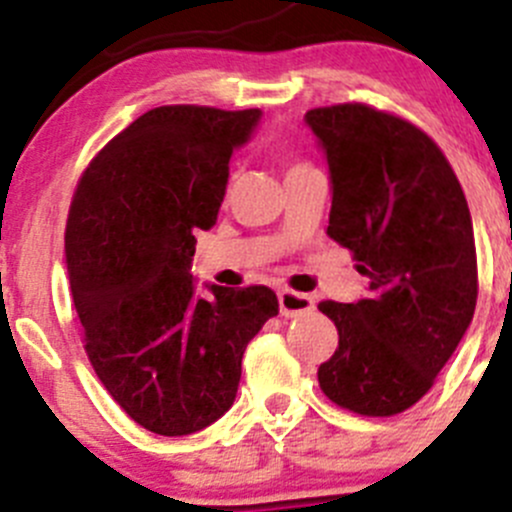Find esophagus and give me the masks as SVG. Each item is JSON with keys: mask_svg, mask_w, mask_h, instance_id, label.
<instances>
[{"mask_svg": "<svg viewBox=\"0 0 512 512\" xmlns=\"http://www.w3.org/2000/svg\"><path fill=\"white\" fill-rule=\"evenodd\" d=\"M280 312L285 317H304V314L314 312V299L304 292H294V289H280Z\"/></svg>", "mask_w": 512, "mask_h": 512, "instance_id": "34e87169", "label": "esophagus"}]
</instances>
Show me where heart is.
<instances>
[{"mask_svg":"<svg viewBox=\"0 0 512 512\" xmlns=\"http://www.w3.org/2000/svg\"><path fill=\"white\" fill-rule=\"evenodd\" d=\"M297 165H302V163H297ZM292 168H294V165H292Z\"/></svg>","mask_w":512,"mask_h":512,"instance_id":"heart-1","label":"heart"}]
</instances>
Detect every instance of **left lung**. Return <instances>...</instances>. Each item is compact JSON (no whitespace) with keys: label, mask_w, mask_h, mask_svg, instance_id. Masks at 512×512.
<instances>
[{"label":"left lung","mask_w":512,"mask_h":512,"mask_svg":"<svg viewBox=\"0 0 512 512\" xmlns=\"http://www.w3.org/2000/svg\"><path fill=\"white\" fill-rule=\"evenodd\" d=\"M327 151V235L369 277V297L319 302L339 332L317 371L324 396L359 416H396L428 394L476 312L471 210L431 136L369 103L307 111Z\"/></svg>","instance_id":"left-lung-1"}]
</instances>
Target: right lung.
<instances>
[{
    "label": "right lung",
    "mask_w": 512,
    "mask_h": 512,
    "mask_svg": "<svg viewBox=\"0 0 512 512\" xmlns=\"http://www.w3.org/2000/svg\"><path fill=\"white\" fill-rule=\"evenodd\" d=\"M260 108L158 106L113 136L71 198L64 252L84 349L128 418L158 436L218 421L242 354L277 314L265 285L195 297V232L218 220L230 156Z\"/></svg>",
    "instance_id": "obj_1"
}]
</instances>
